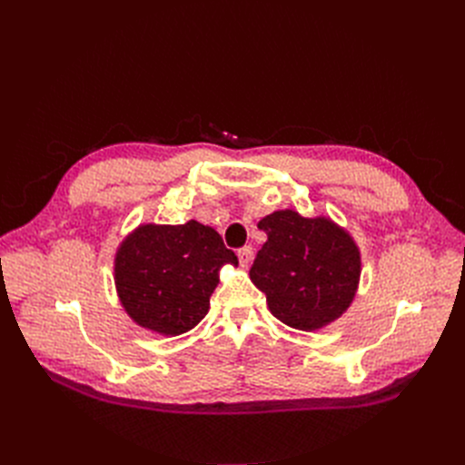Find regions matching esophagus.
Listing matches in <instances>:
<instances>
[{
  "label": "esophagus",
  "mask_w": 465,
  "mask_h": 465,
  "mask_svg": "<svg viewBox=\"0 0 465 465\" xmlns=\"http://www.w3.org/2000/svg\"><path fill=\"white\" fill-rule=\"evenodd\" d=\"M252 258H254V250H252L250 246H244V248L238 250V260H241L242 267H248Z\"/></svg>",
  "instance_id": "34e87169"
}]
</instances>
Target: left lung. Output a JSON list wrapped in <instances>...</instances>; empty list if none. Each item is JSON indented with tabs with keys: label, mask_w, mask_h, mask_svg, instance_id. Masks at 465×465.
<instances>
[{
	"label": "left lung",
	"mask_w": 465,
	"mask_h": 465,
	"mask_svg": "<svg viewBox=\"0 0 465 465\" xmlns=\"http://www.w3.org/2000/svg\"><path fill=\"white\" fill-rule=\"evenodd\" d=\"M267 241L250 279L265 292L272 314L287 326L314 331L340 318L355 299L361 252L330 217L273 211L258 223Z\"/></svg>",
	"instance_id": "left-lung-1"
}]
</instances>
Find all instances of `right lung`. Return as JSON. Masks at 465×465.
<instances>
[{"mask_svg":"<svg viewBox=\"0 0 465 465\" xmlns=\"http://www.w3.org/2000/svg\"><path fill=\"white\" fill-rule=\"evenodd\" d=\"M224 263L238 265L221 234L198 221L139 224L114 258V283L124 311L139 326L180 335L203 320Z\"/></svg>","mask_w":465,"mask_h":465,"instance_id":"add662e5","label":"right lung"}]
</instances>
